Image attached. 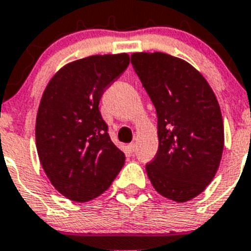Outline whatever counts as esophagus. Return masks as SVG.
Listing matches in <instances>:
<instances>
[{
    "instance_id": "1",
    "label": "esophagus",
    "mask_w": 251,
    "mask_h": 251,
    "mask_svg": "<svg viewBox=\"0 0 251 251\" xmlns=\"http://www.w3.org/2000/svg\"><path fill=\"white\" fill-rule=\"evenodd\" d=\"M127 148H129V151H130V152H131V153H134V152H135V150H136V146H135V143H131V144H129V146H127Z\"/></svg>"
}]
</instances>
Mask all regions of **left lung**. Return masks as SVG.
Returning <instances> with one entry per match:
<instances>
[{
  "instance_id": "obj_1",
  "label": "left lung",
  "mask_w": 251,
  "mask_h": 251,
  "mask_svg": "<svg viewBox=\"0 0 251 251\" xmlns=\"http://www.w3.org/2000/svg\"><path fill=\"white\" fill-rule=\"evenodd\" d=\"M131 64L157 113L158 151L146 165L160 195L199 196L221 164L225 127L215 94L189 63L164 52H135Z\"/></svg>"
}]
</instances>
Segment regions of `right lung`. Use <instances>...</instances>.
<instances>
[{"label":"right lung","mask_w":251,"mask_h":251,"mask_svg":"<svg viewBox=\"0 0 251 251\" xmlns=\"http://www.w3.org/2000/svg\"><path fill=\"white\" fill-rule=\"evenodd\" d=\"M129 63L127 54L87 56L63 67L45 89L36 120L38 157L51 184L72 201L100 196L125 164L99 101Z\"/></svg>","instance_id":"add662e5"}]
</instances>
